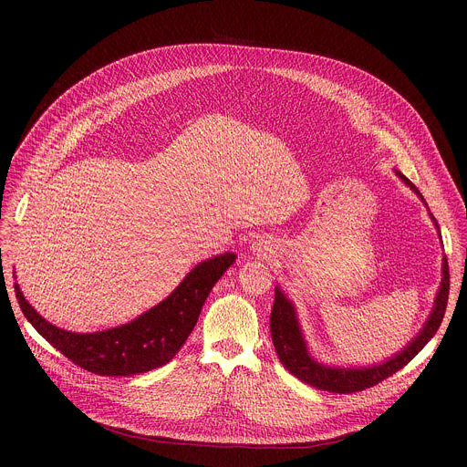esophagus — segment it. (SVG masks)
I'll use <instances>...</instances> for the list:
<instances>
[{"instance_id": "1", "label": "esophagus", "mask_w": 467, "mask_h": 467, "mask_svg": "<svg viewBox=\"0 0 467 467\" xmlns=\"http://www.w3.org/2000/svg\"><path fill=\"white\" fill-rule=\"evenodd\" d=\"M254 247H256V251H258V253H260V251H262V249H260V247H258V245H254Z\"/></svg>"}]
</instances>
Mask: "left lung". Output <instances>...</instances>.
Wrapping results in <instances>:
<instances>
[{"mask_svg": "<svg viewBox=\"0 0 467 467\" xmlns=\"http://www.w3.org/2000/svg\"><path fill=\"white\" fill-rule=\"evenodd\" d=\"M395 175L401 179L420 199L425 203L423 195L420 190L401 173L395 170ZM427 205V203H425ZM434 227H440L436 218L429 213ZM447 297H449V265L447 258L443 256L441 260V283L436 292V299L432 305V310L429 314V319L421 327V330L409 342L401 351L395 353L393 357L386 358L380 364L373 366H360V368H346V366H328L314 358L308 351L306 340L303 337V328L297 317V310L294 303L286 297V294L275 286V301L272 308V317H270V328H272V340L277 351V357L281 364L296 375L299 380L325 391H335V393H353V391H362L369 386L379 384L380 380L388 379L395 371L405 368L436 335V330L441 325L445 306H447Z\"/></svg>", "mask_w": 467, "mask_h": 467, "instance_id": "1", "label": "left lung"}]
</instances>
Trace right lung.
I'll use <instances>...</instances> for the list:
<instances>
[{"mask_svg":"<svg viewBox=\"0 0 467 467\" xmlns=\"http://www.w3.org/2000/svg\"><path fill=\"white\" fill-rule=\"evenodd\" d=\"M234 260V253H223L199 262L159 305L129 323L96 332H72L49 323L29 305L18 283L15 290L27 321L57 351L96 375L129 377L161 368L177 355L213 286Z\"/></svg>","mask_w":467,"mask_h":467,"instance_id":"add662e5","label":"right lung"}]
</instances>
